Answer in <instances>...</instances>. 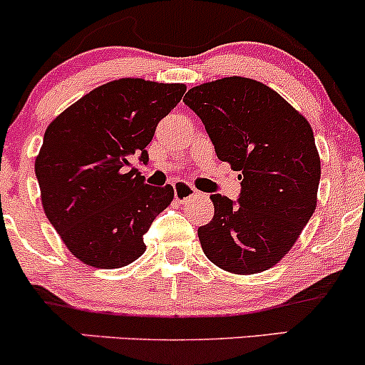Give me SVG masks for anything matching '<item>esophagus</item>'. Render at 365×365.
<instances>
[{
    "instance_id": "1",
    "label": "esophagus",
    "mask_w": 365,
    "mask_h": 365,
    "mask_svg": "<svg viewBox=\"0 0 365 365\" xmlns=\"http://www.w3.org/2000/svg\"><path fill=\"white\" fill-rule=\"evenodd\" d=\"M173 190H175V199L178 202L189 201V199H192L195 194H197V190H195L190 183L183 182V180H176L173 183Z\"/></svg>"
}]
</instances>
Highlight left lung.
Returning <instances> with one entry per match:
<instances>
[{
	"label": "left lung",
	"mask_w": 365,
	"mask_h": 365,
	"mask_svg": "<svg viewBox=\"0 0 365 365\" xmlns=\"http://www.w3.org/2000/svg\"><path fill=\"white\" fill-rule=\"evenodd\" d=\"M183 102L242 180L237 202L211 195L215 216L197 230L204 255L241 275L277 265L317 206L320 158L310 123L277 91L241 76L190 88Z\"/></svg>",
	"instance_id": "left-lung-1"
}]
</instances>
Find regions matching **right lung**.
<instances>
[{"label": "right lung", "mask_w": 365, "mask_h": 365, "mask_svg": "<svg viewBox=\"0 0 365 365\" xmlns=\"http://www.w3.org/2000/svg\"><path fill=\"white\" fill-rule=\"evenodd\" d=\"M187 86L123 78L67 107L46 128L36 178L46 218L79 262L130 265L145 251L143 234L175 197L171 185H145L131 164L149 161L158 123Z\"/></svg>", "instance_id": "right-lung-1"}]
</instances>
